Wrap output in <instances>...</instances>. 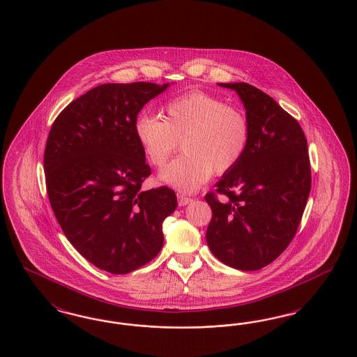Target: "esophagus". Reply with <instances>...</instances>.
I'll return each instance as SVG.
<instances>
[{
  "label": "esophagus",
  "instance_id": "obj_1",
  "mask_svg": "<svg viewBox=\"0 0 357 357\" xmlns=\"http://www.w3.org/2000/svg\"><path fill=\"white\" fill-rule=\"evenodd\" d=\"M190 202H192L191 197H187L185 194H178V204H179V206H186Z\"/></svg>",
  "mask_w": 357,
  "mask_h": 357
}]
</instances>
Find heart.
Returning <instances> with one entry per match:
<instances>
[{
	"instance_id": "1",
	"label": "heart",
	"mask_w": 357,
	"mask_h": 357,
	"mask_svg": "<svg viewBox=\"0 0 357 357\" xmlns=\"http://www.w3.org/2000/svg\"><path fill=\"white\" fill-rule=\"evenodd\" d=\"M160 116H139L134 132L146 159L156 169L166 166L182 140L186 153L162 172V179L172 186L197 190L213 174L233 170L246 153L249 119L241 108L221 98L191 91L166 102Z\"/></svg>"
}]
</instances>
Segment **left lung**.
<instances>
[{
	"instance_id": "1",
	"label": "left lung",
	"mask_w": 357,
	"mask_h": 357,
	"mask_svg": "<svg viewBox=\"0 0 357 357\" xmlns=\"http://www.w3.org/2000/svg\"><path fill=\"white\" fill-rule=\"evenodd\" d=\"M220 85L243 102L250 142L242 160L204 195L213 213L206 241L223 264L258 271L281 255L300 226L312 186L307 142L300 123L261 89Z\"/></svg>"
}]
</instances>
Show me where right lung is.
Segmentation results:
<instances>
[{"label": "right lung", "instance_id": "add662e5", "mask_svg": "<svg viewBox=\"0 0 357 357\" xmlns=\"http://www.w3.org/2000/svg\"><path fill=\"white\" fill-rule=\"evenodd\" d=\"M167 86L98 85L52 124L44 151L52 210L73 248L105 272H134L159 255L162 223L176 208L170 187L142 190L151 167L134 132L140 109Z\"/></svg>", "mask_w": 357, "mask_h": 357}]
</instances>
